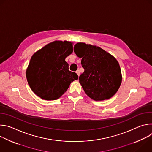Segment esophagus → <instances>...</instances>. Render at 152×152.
<instances>
[{"label": "esophagus", "instance_id": "34e87169", "mask_svg": "<svg viewBox=\"0 0 152 152\" xmlns=\"http://www.w3.org/2000/svg\"><path fill=\"white\" fill-rule=\"evenodd\" d=\"M76 73L77 74V75L79 76V75H80V72H79V70H77L76 72Z\"/></svg>", "mask_w": 152, "mask_h": 152}]
</instances>
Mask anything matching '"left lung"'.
<instances>
[{
    "mask_svg": "<svg viewBox=\"0 0 152 152\" xmlns=\"http://www.w3.org/2000/svg\"><path fill=\"white\" fill-rule=\"evenodd\" d=\"M74 52L79 58H82L84 72L79 80L86 94L96 101L113 97L122 80L117 59L100 48L83 42L76 44Z\"/></svg>",
    "mask_w": 152,
    "mask_h": 152,
    "instance_id": "8db88e82",
    "label": "left lung"
}]
</instances>
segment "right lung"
Returning <instances> with one entry per match:
<instances>
[{"mask_svg":"<svg viewBox=\"0 0 152 152\" xmlns=\"http://www.w3.org/2000/svg\"><path fill=\"white\" fill-rule=\"evenodd\" d=\"M73 52L70 41H55L35 52L26 70V78L32 91L42 99H59L77 75L69 70L65 61Z\"/></svg>","mask_w":152,"mask_h":152,"instance_id":"1","label":"right lung"}]
</instances>
